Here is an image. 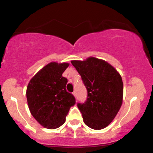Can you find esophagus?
Instances as JSON below:
<instances>
[{
    "label": "esophagus",
    "instance_id": "obj_1",
    "mask_svg": "<svg viewBox=\"0 0 153 153\" xmlns=\"http://www.w3.org/2000/svg\"><path fill=\"white\" fill-rule=\"evenodd\" d=\"M72 94H73V95H74V96L75 98H76V91H74V92L72 93Z\"/></svg>",
    "mask_w": 153,
    "mask_h": 153
}]
</instances>
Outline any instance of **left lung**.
Wrapping results in <instances>:
<instances>
[{"label": "left lung", "mask_w": 153, "mask_h": 153, "mask_svg": "<svg viewBox=\"0 0 153 153\" xmlns=\"http://www.w3.org/2000/svg\"><path fill=\"white\" fill-rule=\"evenodd\" d=\"M71 62L81 75L87 89L86 100L77 103L85 124L96 130L105 128L122 106V77L112 65L96 57Z\"/></svg>", "instance_id": "8db88e82"}]
</instances>
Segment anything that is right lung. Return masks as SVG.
<instances>
[{
    "label": "right lung",
    "mask_w": 153,
    "mask_h": 153,
    "mask_svg": "<svg viewBox=\"0 0 153 153\" xmlns=\"http://www.w3.org/2000/svg\"><path fill=\"white\" fill-rule=\"evenodd\" d=\"M68 63L51 62L31 79L27 88V99L31 114L43 127L55 129L65 122L74 96L67 92V79L62 73Z\"/></svg>",
    "instance_id": "1"
}]
</instances>
